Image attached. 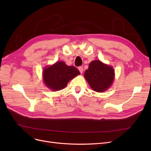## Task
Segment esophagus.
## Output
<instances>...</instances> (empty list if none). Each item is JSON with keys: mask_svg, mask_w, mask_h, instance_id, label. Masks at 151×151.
<instances>
[{"mask_svg": "<svg viewBox=\"0 0 151 151\" xmlns=\"http://www.w3.org/2000/svg\"><path fill=\"white\" fill-rule=\"evenodd\" d=\"M78 69H79V70L80 71V72L81 73H83V67H82V66H80V67H78Z\"/></svg>", "mask_w": 151, "mask_h": 151, "instance_id": "34e87169", "label": "esophagus"}]
</instances>
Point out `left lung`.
I'll return each instance as SVG.
<instances>
[{"label": "left lung", "mask_w": 151, "mask_h": 151, "mask_svg": "<svg viewBox=\"0 0 151 151\" xmlns=\"http://www.w3.org/2000/svg\"><path fill=\"white\" fill-rule=\"evenodd\" d=\"M84 77L94 91L103 92L109 88L114 80V70L111 67L104 64L101 61L91 62Z\"/></svg>", "instance_id": "left-lung-1"}]
</instances>
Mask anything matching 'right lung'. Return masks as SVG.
Returning <instances> with one entry per match:
<instances>
[{
    "instance_id": "right-lung-1",
    "label": "right lung",
    "mask_w": 151,
    "mask_h": 151,
    "mask_svg": "<svg viewBox=\"0 0 151 151\" xmlns=\"http://www.w3.org/2000/svg\"><path fill=\"white\" fill-rule=\"evenodd\" d=\"M79 74L80 72L76 67L58 62L43 70V80L48 88L58 91L65 88L68 81Z\"/></svg>"
}]
</instances>
